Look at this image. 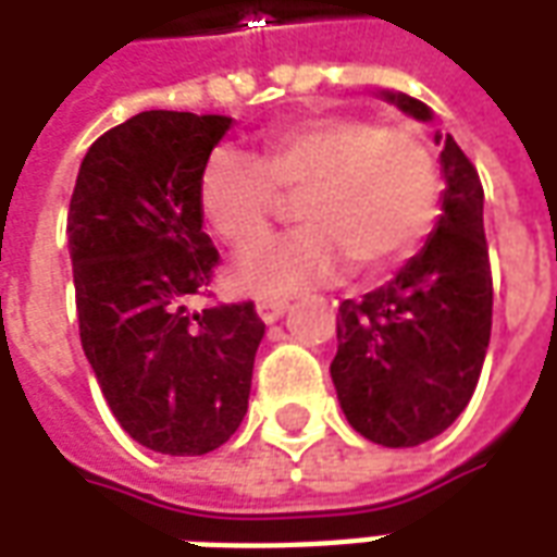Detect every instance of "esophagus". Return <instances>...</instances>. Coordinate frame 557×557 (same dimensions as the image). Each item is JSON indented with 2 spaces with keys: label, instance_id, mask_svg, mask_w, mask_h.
I'll list each match as a JSON object with an SVG mask.
<instances>
[{
  "label": "esophagus",
  "instance_id": "esophagus-1",
  "mask_svg": "<svg viewBox=\"0 0 557 557\" xmlns=\"http://www.w3.org/2000/svg\"><path fill=\"white\" fill-rule=\"evenodd\" d=\"M286 310H289V304L277 301V298H259V301H256V313H259V319H262L265 325L277 322Z\"/></svg>",
  "mask_w": 557,
  "mask_h": 557
}]
</instances>
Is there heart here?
<instances>
[{"mask_svg": "<svg viewBox=\"0 0 557 557\" xmlns=\"http://www.w3.org/2000/svg\"><path fill=\"white\" fill-rule=\"evenodd\" d=\"M295 202L301 230L265 244L232 268L244 292L286 298L337 280L349 262L379 274L409 259L430 235L442 202L432 148L403 127L327 115L262 137L259 154L211 151L196 182V208L232 250H250Z\"/></svg>", "mask_w": 557, "mask_h": 557, "instance_id": "1", "label": "heart"}]
</instances>
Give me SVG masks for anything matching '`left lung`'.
<instances>
[{
  "mask_svg": "<svg viewBox=\"0 0 557 557\" xmlns=\"http://www.w3.org/2000/svg\"><path fill=\"white\" fill-rule=\"evenodd\" d=\"M403 113L432 110L403 91H379ZM442 143V214L397 277L343 301L331 379L351 430L382 447H418L454 423L478 387L492 331V271L483 187L456 139Z\"/></svg>",
  "mask_w": 557,
  "mask_h": 557,
  "instance_id": "8db88e82",
  "label": "left lung"
}]
</instances>
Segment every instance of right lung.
Here are the masks:
<instances>
[{
	"label": "right lung",
	"instance_id": "add662e5",
	"mask_svg": "<svg viewBox=\"0 0 557 557\" xmlns=\"http://www.w3.org/2000/svg\"><path fill=\"white\" fill-rule=\"evenodd\" d=\"M230 115L148 110L91 143L67 211L83 351L122 430L202 456L247 414L265 325L253 304L187 310L214 277L196 182Z\"/></svg>",
	"mask_w": 557,
	"mask_h": 557
}]
</instances>
